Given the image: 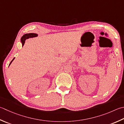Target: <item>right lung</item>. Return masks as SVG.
<instances>
[{
  "instance_id": "right-lung-1",
  "label": "right lung",
  "mask_w": 124,
  "mask_h": 124,
  "mask_svg": "<svg viewBox=\"0 0 124 124\" xmlns=\"http://www.w3.org/2000/svg\"><path fill=\"white\" fill-rule=\"evenodd\" d=\"M38 36V34H35V33L26 34L23 35V36H22V38H21V42H22V44H23V45L24 44H25V41H26V39H27L31 38H34V37H36V36ZM14 59H15V58H14V59L12 60V61L10 63V64H9V65H10L12 62L13 61Z\"/></svg>"
}]
</instances>
